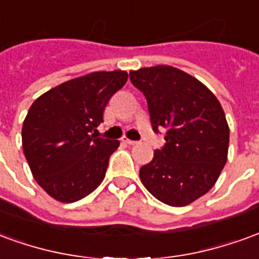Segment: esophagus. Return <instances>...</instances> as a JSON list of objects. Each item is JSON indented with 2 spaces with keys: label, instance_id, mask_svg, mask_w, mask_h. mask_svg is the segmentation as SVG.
<instances>
[{
  "label": "esophagus",
  "instance_id": "esophagus-1",
  "mask_svg": "<svg viewBox=\"0 0 259 259\" xmlns=\"http://www.w3.org/2000/svg\"><path fill=\"white\" fill-rule=\"evenodd\" d=\"M122 141H124V143H126V144H129V146H135V144H137V141L130 140V139H127V137H123Z\"/></svg>",
  "mask_w": 259,
  "mask_h": 259
}]
</instances>
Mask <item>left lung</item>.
Returning <instances> with one entry per match:
<instances>
[{"mask_svg": "<svg viewBox=\"0 0 259 259\" xmlns=\"http://www.w3.org/2000/svg\"><path fill=\"white\" fill-rule=\"evenodd\" d=\"M144 94L152 130L165 129V146L140 168V179L157 200L185 206L211 190L228 159L229 126L221 104L183 70L158 65L130 72Z\"/></svg>", "mask_w": 259, "mask_h": 259, "instance_id": "obj_1", "label": "left lung"}]
</instances>
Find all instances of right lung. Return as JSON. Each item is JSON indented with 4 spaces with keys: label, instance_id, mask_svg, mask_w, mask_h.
<instances>
[{
    "label": "right lung",
    "instance_id": "obj_1",
    "mask_svg": "<svg viewBox=\"0 0 259 259\" xmlns=\"http://www.w3.org/2000/svg\"><path fill=\"white\" fill-rule=\"evenodd\" d=\"M126 80L124 70L94 72L31 104L22 127L23 152L37 183L55 200L74 202L101 185L119 141L97 137L96 127Z\"/></svg>",
    "mask_w": 259,
    "mask_h": 259
}]
</instances>
